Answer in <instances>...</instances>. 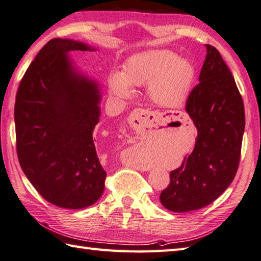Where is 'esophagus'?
Masks as SVG:
<instances>
[{
    "label": "esophagus",
    "mask_w": 261,
    "mask_h": 261,
    "mask_svg": "<svg viewBox=\"0 0 261 261\" xmlns=\"http://www.w3.org/2000/svg\"><path fill=\"white\" fill-rule=\"evenodd\" d=\"M147 116H148V111L141 110V108H136V110L131 113V118H132V120L143 121V118H145Z\"/></svg>",
    "instance_id": "1"
}]
</instances>
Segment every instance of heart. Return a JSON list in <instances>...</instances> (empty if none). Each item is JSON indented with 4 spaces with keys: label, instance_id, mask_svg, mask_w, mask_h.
I'll return each instance as SVG.
<instances>
[{
    "label": "heart",
    "instance_id": "b5f03b06",
    "mask_svg": "<svg viewBox=\"0 0 261 261\" xmlns=\"http://www.w3.org/2000/svg\"><path fill=\"white\" fill-rule=\"evenodd\" d=\"M195 67L191 61L178 58L176 52L165 49L149 50L126 60L123 72L110 77L113 92L129 97L132 87L148 84L150 100L161 107H178L186 101L195 81Z\"/></svg>",
    "mask_w": 261,
    "mask_h": 261
}]
</instances>
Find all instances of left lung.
Returning a JSON list of instances; mask_svg holds the SVG:
<instances>
[{
  "label": "left lung",
  "mask_w": 261,
  "mask_h": 261,
  "mask_svg": "<svg viewBox=\"0 0 261 261\" xmlns=\"http://www.w3.org/2000/svg\"><path fill=\"white\" fill-rule=\"evenodd\" d=\"M206 56L186 102V112L197 129L195 146L180 167L170 172V184L161 193L170 211L198 210L219 197L235 178L245 127L242 96L228 66L215 46Z\"/></svg>",
  "instance_id": "left-lung-1"
}]
</instances>
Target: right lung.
Returning a JSON list of instances; mask_svg holds the SVG:
<instances>
[{"label": "right lung", "instance_id": "right-lung-1", "mask_svg": "<svg viewBox=\"0 0 261 261\" xmlns=\"http://www.w3.org/2000/svg\"><path fill=\"white\" fill-rule=\"evenodd\" d=\"M76 50L93 49L72 40H50L22 76L15 103L22 171L44 200L65 209L96 203L106 179L93 139L100 90L74 69L67 54Z\"/></svg>", "mask_w": 261, "mask_h": 261}]
</instances>
